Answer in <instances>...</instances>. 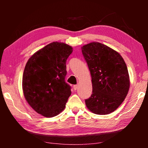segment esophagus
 <instances>
[{
	"label": "esophagus",
	"mask_w": 148,
	"mask_h": 148,
	"mask_svg": "<svg viewBox=\"0 0 148 148\" xmlns=\"http://www.w3.org/2000/svg\"><path fill=\"white\" fill-rule=\"evenodd\" d=\"M77 85H74V86H73V88H74V91H76V90L77 89Z\"/></svg>",
	"instance_id": "esophagus-1"
}]
</instances>
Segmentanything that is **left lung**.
<instances>
[{"mask_svg": "<svg viewBox=\"0 0 148 148\" xmlns=\"http://www.w3.org/2000/svg\"><path fill=\"white\" fill-rule=\"evenodd\" d=\"M91 76L92 91L85 100L87 108L99 115L115 111L125 99L130 87L127 65L118 52L99 42L82 47Z\"/></svg>", "mask_w": 148, "mask_h": 148, "instance_id": "1", "label": "left lung"}]
</instances>
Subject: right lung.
I'll list each match as a JSON object with an SVG mask.
<instances>
[{
    "label": "right lung",
    "instance_id": "add662e5",
    "mask_svg": "<svg viewBox=\"0 0 148 148\" xmlns=\"http://www.w3.org/2000/svg\"><path fill=\"white\" fill-rule=\"evenodd\" d=\"M72 47L53 42L30 57L25 67L22 87L27 102L46 117L56 116L64 109L71 95L64 81L66 62Z\"/></svg>",
    "mask_w": 148,
    "mask_h": 148
}]
</instances>
